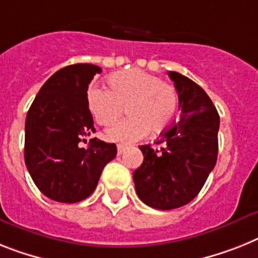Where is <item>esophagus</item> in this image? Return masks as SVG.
I'll return each mask as SVG.
<instances>
[{"instance_id":"esophagus-1","label":"esophagus","mask_w":258,"mask_h":258,"mask_svg":"<svg viewBox=\"0 0 258 258\" xmlns=\"http://www.w3.org/2000/svg\"><path fill=\"white\" fill-rule=\"evenodd\" d=\"M116 148H118V155H122V153L125 151V148H127V147L122 146V144H119V146L116 147Z\"/></svg>"}]
</instances>
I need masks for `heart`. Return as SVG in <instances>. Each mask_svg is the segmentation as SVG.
<instances>
[{"instance_id":"obj_1","label":"heart","mask_w":258,"mask_h":258,"mask_svg":"<svg viewBox=\"0 0 258 258\" xmlns=\"http://www.w3.org/2000/svg\"><path fill=\"white\" fill-rule=\"evenodd\" d=\"M109 90L92 86L86 103L94 120L109 125L127 110L130 116L106 130L107 139L130 144L148 134L161 133L172 124L178 110V93L169 82L140 69L114 73L107 79Z\"/></svg>"}]
</instances>
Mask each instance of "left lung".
<instances>
[{
  "label": "left lung",
  "instance_id": "1",
  "mask_svg": "<svg viewBox=\"0 0 258 258\" xmlns=\"http://www.w3.org/2000/svg\"><path fill=\"white\" fill-rule=\"evenodd\" d=\"M178 93L179 120L151 144L140 146L144 160L134 172L136 194L149 207L172 210L198 196L218 159L219 114L198 84L168 73Z\"/></svg>",
  "mask_w": 258,
  "mask_h": 258
}]
</instances>
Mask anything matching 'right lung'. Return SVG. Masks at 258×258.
<instances>
[{
	"label": "right lung",
	"mask_w": 258,
	"mask_h": 258,
	"mask_svg": "<svg viewBox=\"0 0 258 258\" xmlns=\"http://www.w3.org/2000/svg\"><path fill=\"white\" fill-rule=\"evenodd\" d=\"M102 69L73 64L44 82L25 125V162L36 187L52 201L76 203L97 187L103 168L116 156L114 143L90 139L96 133L86 103L89 84Z\"/></svg>",
	"instance_id": "1"
}]
</instances>
